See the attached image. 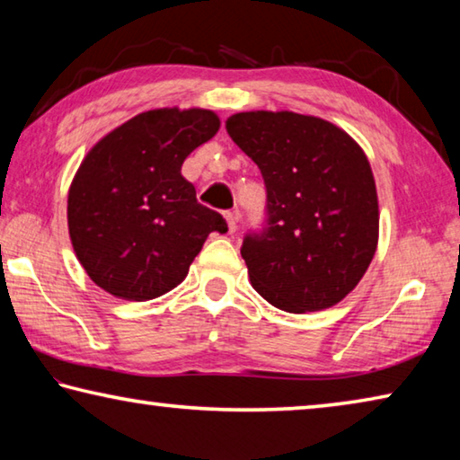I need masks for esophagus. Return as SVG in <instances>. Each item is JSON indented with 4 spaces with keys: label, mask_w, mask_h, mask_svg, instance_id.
<instances>
[{
    "label": "esophagus",
    "mask_w": 460,
    "mask_h": 460,
    "mask_svg": "<svg viewBox=\"0 0 460 460\" xmlns=\"http://www.w3.org/2000/svg\"><path fill=\"white\" fill-rule=\"evenodd\" d=\"M225 219H227L229 233H235V231H237V223H239V213H237V211L225 213Z\"/></svg>",
    "instance_id": "esophagus-1"
}]
</instances>
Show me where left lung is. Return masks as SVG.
Segmentation results:
<instances>
[{"mask_svg": "<svg viewBox=\"0 0 460 460\" xmlns=\"http://www.w3.org/2000/svg\"><path fill=\"white\" fill-rule=\"evenodd\" d=\"M261 170L268 219L241 245L252 286L286 313L331 308L359 284L377 249L369 160L332 123L292 111H245L225 123Z\"/></svg>", "mask_w": 460, "mask_h": 460, "instance_id": "8db88e82", "label": "left lung"}]
</instances>
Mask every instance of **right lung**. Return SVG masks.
Returning <instances> with one entry per match:
<instances>
[{"label":"right lung","mask_w":460,"mask_h":460,"mask_svg":"<svg viewBox=\"0 0 460 460\" xmlns=\"http://www.w3.org/2000/svg\"><path fill=\"white\" fill-rule=\"evenodd\" d=\"M208 109H152L84 155L68 190V233L89 278L123 300H152L189 274L223 217L181 174L194 147L219 131Z\"/></svg>","instance_id":"obj_1"}]
</instances>
